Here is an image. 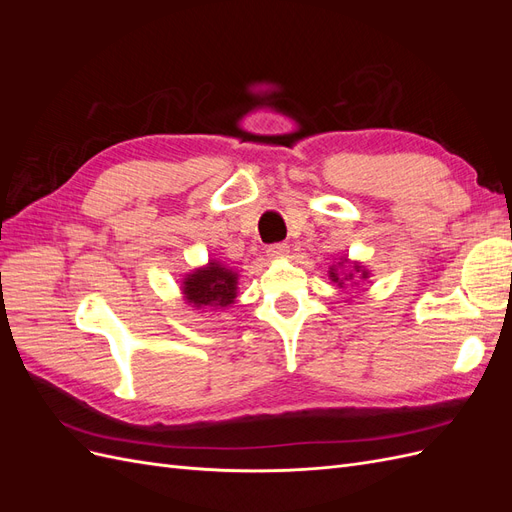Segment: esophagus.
Wrapping results in <instances>:
<instances>
[{
	"mask_svg": "<svg viewBox=\"0 0 512 512\" xmlns=\"http://www.w3.org/2000/svg\"><path fill=\"white\" fill-rule=\"evenodd\" d=\"M290 254V247L286 243H275V245H269L267 247V256L271 260H282V258H288Z\"/></svg>",
	"mask_w": 512,
	"mask_h": 512,
	"instance_id": "esophagus-1",
	"label": "esophagus"
}]
</instances>
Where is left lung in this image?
<instances>
[{
    "instance_id": "obj_1",
    "label": "left lung",
    "mask_w": 512,
    "mask_h": 512,
    "mask_svg": "<svg viewBox=\"0 0 512 512\" xmlns=\"http://www.w3.org/2000/svg\"><path fill=\"white\" fill-rule=\"evenodd\" d=\"M369 277H371V273L363 265V262L350 260L348 256H342L339 260H335L329 267V280L342 290H346V294H350V288L359 286V282H365V280H369Z\"/></svg>"
}]
</instances>
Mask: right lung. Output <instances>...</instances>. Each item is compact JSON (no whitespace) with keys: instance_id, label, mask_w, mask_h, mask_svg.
Segmentation results:
<instances>
[{"instance_id":"obj_1","label":"right lung","mask_w":512,"mask_h":512,"mask_svg":"<svg viewBox=\"0 0 512 512\" xmlns=\"http://www.w3.org/2000/svg\"><path fill=\"white\" fill-rule=\"evenodd\" d=\"M237 290L239 273L215 258H209L207 265L185 273L181 280L183 301L198 312H207V307L222 309L232 305L237 299Z\"/></svg>"}]
</instances>
